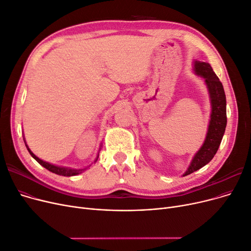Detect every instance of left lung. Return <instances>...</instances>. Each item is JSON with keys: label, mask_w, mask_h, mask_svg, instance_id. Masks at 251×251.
I'll use <instances>...</instances> for the list:
<instances>
[{"label": "left lung", "mask_w": 251, "mask_h": 251, "mask_svg": "<svg viewBox=\"0 0 251 251\" xmlns=\"http://www.w3.org/2000/svg\"><path fill=\"white\" fill-rule=\"evenodd\" d=\"M193 71L204 79L210 102V119L203 144L195 153L183 176L192 174L206 165L216 155L226 126V101L224 87L207 62L194 60Z\"/></svg>", "instance_id": "left-lung-1"}]
</instances>
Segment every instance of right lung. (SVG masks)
<instances>
[{"label":"right lung","instance_id":"add662e5","mask_svg":"<svg viewBox=\"0 0 251 251\" xmlns=\"http://www.w3.org/2000/svg\"><path fill=\"white\" fill-rule=\"evenodd\" d=\"M23 140H25V138H23ZM25 146H26V148H27V150H28V152H29V154L31 155V156H32L35 160H37L42 166H44L45 169H47L48 171H50V172H52V173H54V174H56V175L64 176H76V175L81 174L82 172H85L88 168H90V166H91V164H90L89 166H87V168H85V169H73V168H67V166L56 165V164H53V163H50V162H47V161H45V160L39 158V157L37 156V155H34V154L31 152V150L28 148V146H27V144H26L25 140ZM101 147H102V146L100 145L99 151L101 150ZM99 151H98L97 157H96V159H95L94 163L96 162V161L98 160V158H99Z\"/></svg>","mask_w":251,"mask_h":251}]
</instances>
